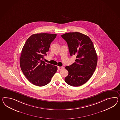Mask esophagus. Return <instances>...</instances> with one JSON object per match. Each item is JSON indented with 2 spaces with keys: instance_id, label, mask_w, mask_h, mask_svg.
<instances>
[{
  "instance_id": "1",
  "label": "esophagus",
  "mask_w": 120,
  "mask_h": 120,
  "mask_svg": "<svg viewBox=\"0 0 120 120\" xmlns=\"http://www.w3.org/2000/svg\"><path fill=\"white\" fill-rule=\"evenodd\" d=\"M57 68H58V69H59V70H62V69H64V67H58Z\"/></svg>"
}]
</instances>
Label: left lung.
Instances as JSON below:
<instances>
[{
    "mask_svg": "<svg viewBox=\"0 0 120 120\" xmlns=\"http://www.w3.org/2000/svg\"><path fill=\"white\" fill-rule=\"evenodd\" d=\"M61 37L67 42L70 55L76 57L75 63L65 67L68 75L65 81L73 86H81L90 79L97 67L98 56L92 41L79 32L68 33Z\"/></svg>",
    "mask_w": 120,
    "mask_h": 120,
    "instance_id": "obj_1",
    "label": "left lung"
}]
</instances>
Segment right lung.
Instances as JSON below:
<instances>
[{
    "mask_svg": "<svg viewBox=\"0 0 120 120\" xmlns=\"http://www.w3.org/2000/svg\"><path fill=\"white\" fill-rule=\"evenodd\" d=\"M56 36V34L46 33L33 34L23 46L20 57L21 69L27 80L36 86L49 83L57 71L56 66L43 61Z\"/></svg>",
    "mask_w": 120,
    "mask_h": 120,
    "instance_id": "obj_1",
    "label": "right lung"
}]
</instances>
